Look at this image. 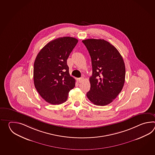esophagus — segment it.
<instances>
[{
	"label": "esophagus",
	"instance_id": "34e87169",
	"mask_svg": "<svg viewBox=\"0 0 155 155\" xmlns=\"http://www.w3.org/2000/svg\"><path fill=\"white\" fill-rule=\"evenodd\" d=\"M83 80H84V78L82 77V78H80L78 79V80H77V81L78 82H81Z\"/></svg>",
	"mask_w": 155,
	"mask_h": 155
}]
</instances>
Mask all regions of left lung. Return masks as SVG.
<instances>
[{
  "mask_svg": "<svg viewBox=\"0 0 155 155\" xmlns=\"http://www.w3.org/2000/svg\"><path fill=\"white\" fill-rule=\"evenodd\" d=\"M91 59L90 90L86 96L94 105L110 104L121 91L125 80V66L115 47L104 39L82 41Z\"/></svg>",
  "mask_w": 155,
  "mask_h": 155,
  "instance_id": "8db88e82",
  "label": "left lung"
}]
</instances>
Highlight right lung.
Returning <instances> with one entry per match:
<instances>
[{"mask_svg": "<svg viewBox=\"0 0 155 155\" xmlns=\"http://www.w3.org/2000/svg\"><path fill=\"white\" fill-rule=\"evenodd\" d=\"M78 40L70 36L57 38L43 47L34 64V83L46 102L59 105L65 102L75 80L70 76L67 59Z\"/></svg>", "mask_w": 155, "mask_h": 155, "instance_id": "add662e5", "label": "right lung"}]
</instances>
